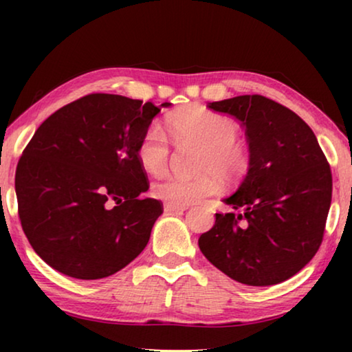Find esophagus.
<instances>
[{
  "label": "esophagus",
  "instance_id": "34e87169",
  "mask_svg": "<svg viewBox=\"0 0 352 352\" xmlns=\"http://www.w3.org/2000/svg\"><path fill=\"white\" fill-rule=\"evenodd\" d=\"M165 211H184L187 210L186 205H175V204H165L163 205Z\"/></svg>",
  "mask_w": 352,
  "mask_h": 352
}]
</instances>
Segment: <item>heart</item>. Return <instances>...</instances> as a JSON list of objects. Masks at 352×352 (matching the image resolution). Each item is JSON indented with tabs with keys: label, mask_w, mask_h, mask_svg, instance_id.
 <instances>
[{
	"label": "heart",
	"mask_w": 352,
	"mask_h": 352,
	"mask_svg": "<svg viewBox=\"0 0 352 352\" xmlns=\"http://www.w3.org/2000/svg\"><path fill=\"white\" fill-rule=\"evenodd\" d=\"M173 136L179 147H199L195 171L199 177L166 176L152 186V194L166 204L190 205L216 190L214 177L224 182L239 181L248 170L250 153L239 126L228 115L204 107H189L168 117ZM171 146L166 134L152 123L144 129L138 144V160L148 173L166 170Z\"/></svg>",
	"instance_id": "1"
}]
</instances>
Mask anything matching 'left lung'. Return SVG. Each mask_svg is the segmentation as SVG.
<instances>
[{
  "mask_svg": "<svg viewBox=\"0 0 352 352\" xmlns=\"http://www.w3.org/2000/svg\"><path fill=\"white\" fill-rule=\"evenodd\" d=\"M245 126L250 168L216 213L199 247L234 280L276 285L300 272L324 239L331 171L312 129L290 109L259 94L210 102Z\"/></svg>",
  "mask_w": 352,
  "mask_h": 352,
  "instance_id": "8db88e82",
  "label": "left lung"
}]
</instances>
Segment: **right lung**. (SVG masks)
I'll return each mask as SVG.
<instances>
[{
    "label": "right lung",
    "mask_w": 352,
    "mask_h": 352,
    "mask_svg": "<svg viewBox=\"0 0 352 352\" xmlns=\"http://www.w3.org/2000/svg\"><path fill=\"white\" fill-rule=\"evenodd\" d=\"M158 112L152 102L88 94L33 134L16 170L19 219L32 248L52 269L96 280L146 248L163 205L139 197L148 181L138 144Z\"/></svg>",
    "instance_id": "obj_1"
}]
</instances>
